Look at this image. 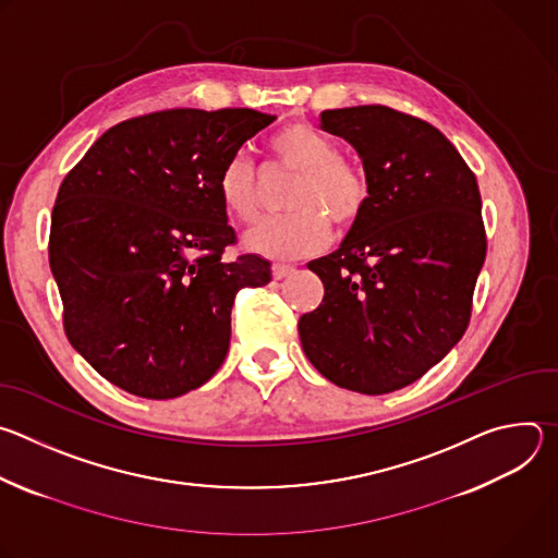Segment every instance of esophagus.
<instances>
[{"label":"esophagus","instance_id":"obj_1","mask_svg":"<svg viewBox=\"0 0 558 558\" xmlns=\"http://www.w3.org/2000/svg\"><path fill=\"white\" fill-rule=\"evenodd\" d=\"M295 269L291 267V265H284V263H276L274 267H271V274H274V278L276 280H282V278H287L289 274H293Z\"/></svg>","mask_w":558,"mask_h":558}]
</instances>
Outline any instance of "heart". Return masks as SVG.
Listing matches in <instances>:
<instances>
[{"label": "heart", "instance_id": "1", "mask_svg": "<svg viewBox=\"0 0 558 558\" xmlns=\"http://www.w3.org/2000/svg\"><path fill=\"white\" fill-rule=\"evenodd\" d=\"M276 163L298 174L289 192L291 214L254 227L245 243L267 258H300L320 252L331 235L329 220L351 227L368 203L366 174L340 156V147L327 134L306 123L280 128L269 138ZM222 207L238 220L252 222L263 209V183L245 156H233L218 177Z\"/></svg>", "mask_w": 558, "mask_h": 558}]
</instances>
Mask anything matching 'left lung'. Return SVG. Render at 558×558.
<instances>
[{"mask_svg": "<svg viewBox=\"0 0 558 558\" xmlns=\"http://www.w3.org/2000/svg\"><path fill=\"white\" fill-rule=\"evenodd\" d=\"M320 128L362 158L366 209L340 250L311 260L325 298L298 323L308 362L364 395L404 388L465 333L486 260L482 194L454 145L386 106L327 110Z\"/></svg>", "mask_w": 558, "mask_h": 558, "instance_id": "obj_1", "label": "left lung"}]
</instances>
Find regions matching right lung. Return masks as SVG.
I'll return each instance as SVG.
<instances>
[{
	"instance_id": "obj_1",
	"label": "right lung",
	"mask_w": 558,
	"mask_h": 558,
	"mask_svg": "<svg viewBox=\"0 0 558 558\" xmlns=\"http://www.w3.org/2000/svg\"><path fill=\"white\" fill-rule=\"evenodd\" d=\"M276 117L250 108H177L110 128L63 179L48 258L63 329L101 377L172 400L222 364L231 306L271 280L269 260L235 243L218 177Z\"/></svg>"
}]
</instances>
